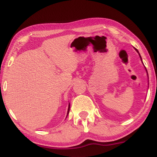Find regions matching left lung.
<instances>
[{
    "label": "left lung",
    "mask_w": 157,
    "mask_h": 157,
    "mask_svg": "<svg viewBox=\"0 0 157 157\" xmlns=\"http://www.w3.org/2000/svg\"><path fill=\"white\" fill-rule=\"evenodd\" d=\"M135 50H136V52H137V53L139 54V55H140V59H141V61H142V64H143V62H142V57H141V56H140V53H139L138 50H137V49H136V48H135ZM145 70H146V68H145ZM146 72H147V70H146ZM147 77H148V75H147Z\"/></svg>",
    "instance_id": "left-lung-1"
}]
</instances>
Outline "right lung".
I'll return each mask as SVG.
<instances>
[{
  "label": "right lung",
  "mask_w": 157,
  "mask_h": 157,
  "mask_svg": "<svg viewBox=\"0 0 157 157\" xmlns=\"http://www.w3.org/2000/svg\"><path fill=\"white\" fill-rule=\"evenodd\" d=\"M69 110H70V103H68V111H67V115H66V117H67L68 113H69Z\"/></svg>",
  "instance_id": "right-lung-1"
}]
</instances>
